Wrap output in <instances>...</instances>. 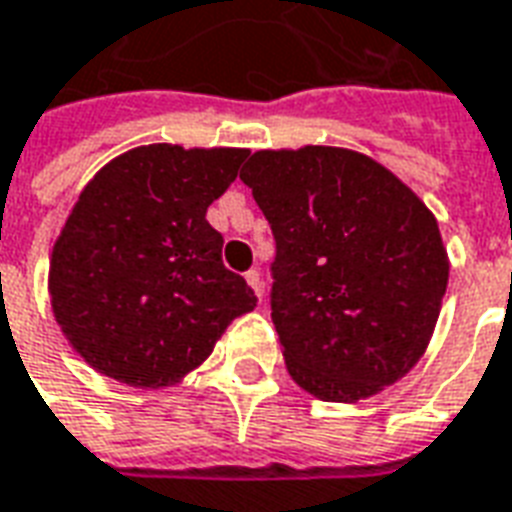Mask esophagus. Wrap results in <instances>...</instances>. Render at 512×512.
Returning <instances> with one entry per match:
<instances>
[{
  "mask_svg": "<svg viewBox=\"0 0 512 512\" xmlns=\"http://www.w3.org/2000/svg\"><path fill=\"white\" fill-rule=\"evenodd\" d=\"M245 280H248V286H251L253 297H256V299H259V302H261V297H264V283H261L259 270L245 272Z\"/></svg>",
  "mask_w": 512,
  "mask_h": 512,
  "instance_id": "34e87169",
  "label": "esophagus"
}]
</instances>
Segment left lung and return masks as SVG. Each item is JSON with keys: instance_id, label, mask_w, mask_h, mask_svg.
<instances>
[{"instance_id": "1", "label": "left lung", "mask_w": 512, "mask_h": 512, "mask_svg": "<svg viewBox=\"0 0 512 512\" xmlns=\"http://www.w3.org/2000/svg\"><path fill=\"white\" fill-rule=\"evenodd\" d=\"M240 180L278 245L272 324L294 383L351 405L405 378L448 286L432 210L391 169L332 145L256 151Z\"/></svg>"}]
</instances>
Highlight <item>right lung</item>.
Returning <instances> with one entry per match:
<instances>
[{"label":"right lung","mask_w":512,"mask_h":512,"mask_svg":"<svg viewBox=\"0 0 512 512\" xmlns=\"http://www.w3.org/2000/svg\"><path fill=\"white\" fill-rule=\"evenodd\" d=\"M245 148L140 145L80 191L53 242L56 324L99 375L175 386L251 313L248 283L224 267L207 207L237 178Z\"/></svg>","instance_id":"right-lung-1"}]
</instances>
